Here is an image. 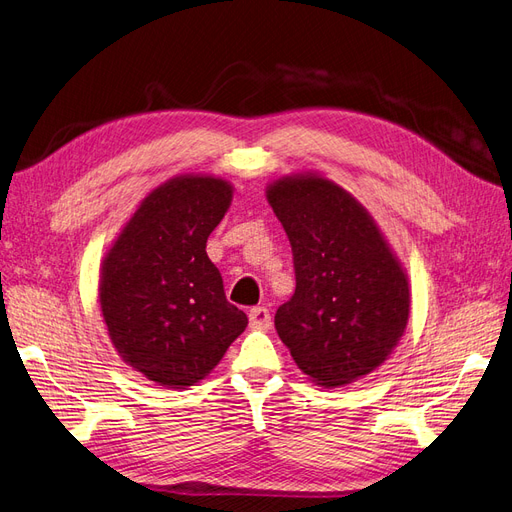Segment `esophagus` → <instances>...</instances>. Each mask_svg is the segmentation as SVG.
<instances>
[{"label":"esophagus","mask_w":512,"mask_h":512,"mask_svg":"<svg viewBox=\"0 0 512 512\" xmlns=\"http://www.w3.org/2000/svg\"><path fill=\"white\" fill-rule=\"evenodd\" d=\"M249 321L251 327L255 329H268L272 325V317H270V310L266 306H255L249 312Z\"/></svg>","instance_id":"1"}]
</instances>
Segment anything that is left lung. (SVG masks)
<instances>
[{
    "label": "left lung",
    "instance_id": "left-lung-1",
    "mask_svg": "<svg viewBox=\"0 0 512 512\" xmlns=\"http://www.w3.org/2000/svg\"><path fill=\"white\" fill-rule=\"evenodd\" d=\"M293 251L295 293L274 325L298 368L342 387L383 366L404 336L410 285L364 204L317 172L266 187Z\"/></svg>",
    "mask_w": 512,
    "mask_h": 512
}]
</instances>
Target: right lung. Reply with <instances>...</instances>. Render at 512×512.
<instances>
[{
	"instance_id": "right-lung-1",
	"label": "right lung",
	"mask_w": 512,
	"mask_h": 512,
	"mask_svg": "<svg viewBox=\"0 0 512 512\" xmlns=\"http://www.w3.org/2000/svg\"><path fill=\"white\" fill-rule=\"evenodd\" d=\"M232 197L221 176H174L144 197L102 259L97 291L114 351L161 387L204 381L249 323L206 255Z\"/></svg>"
}]
</instances>
